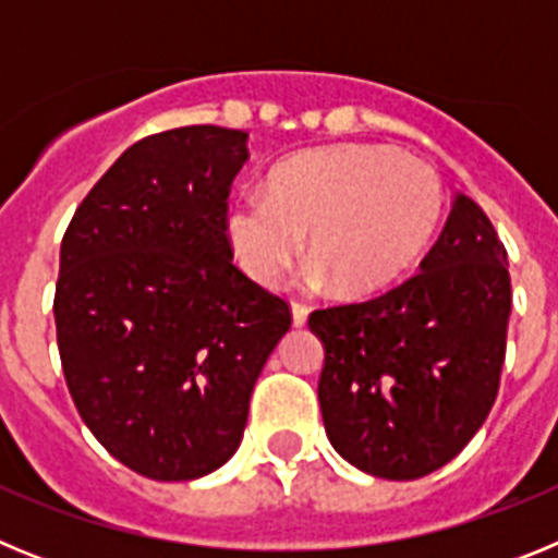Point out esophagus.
Wrapping results in <instances>:
<instances>
[{
  "mask_svg": "<svg viewBox=\"0 0 558 558\" xmlns=\"http://www.w3.org/2000/svg\"><path fill=\"white\" fill-rule=\"evenodd\" d=\"M290 313H293V327H304V324H307V315H310L307 304L293 302L290 304Z\"/></svg>",
  "mask_w": 558,
  "mask_h": 558,
  "instance_id": "34e87169",
  "label": "esophagus"
}]
</instances>
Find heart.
I'll return each mask as SVG.
<instances>
[{
    "instance_id": "heart-1",
    "label": "heart",
    "mask_w": 558,
    "mask_h": 558,
    "mask_svg": "<svg viewBox=\"0 0 558 558\" xmlns=\"http://www.w3.org/2000/svg\"><path fill=\"white\" fill-rule=\"evenodd\" d=\"M445 215V181L416 156L383 145H327L276 165L263 192L226 211V234L245 274L276 284L302 251L313 282L372 295L422 259Z\"/></svg>"
}]
</instances>
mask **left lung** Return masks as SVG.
<instances>
[{"label": "left lung", "instance_id": "8db88e82", "mask_svg": "<svg viewBox=\"0 0 558 558\" xmlns=\"http://www.w3.org/2000/svg\"><path fill=\"white\" fill-rule=\"evenodd\" d=\"M509 256L481 206L456 192L447 223L397 288L315 310L324 427L374 477L416 481L450 463L495 405L511 315Z\"/></svg>", "mask_w": 558, "mask_h": 558}]
</instances>
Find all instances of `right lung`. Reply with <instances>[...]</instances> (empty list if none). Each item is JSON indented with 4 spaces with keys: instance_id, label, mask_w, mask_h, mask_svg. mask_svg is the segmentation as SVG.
Returning <instances> with one entry per match:
<instances>
[{
    "instance_id": "right-lung-1",
    "label": "right lung",
    "mask_w": 558,
    "mask_h": 558,
    "mask_svg": "<svg viewBox=\"0 0 558 558\" xmlns=\"http://www.w3.org/2000/svg\"><path fill=\"white\" fill-rule=\"evenodd\" d=\"M248 133L190 125L128 147L61 243L63 377L95 438L150 481H195L243 441L265 360L290 329L226 234Z\"/></svg>"
}]
</instances>
